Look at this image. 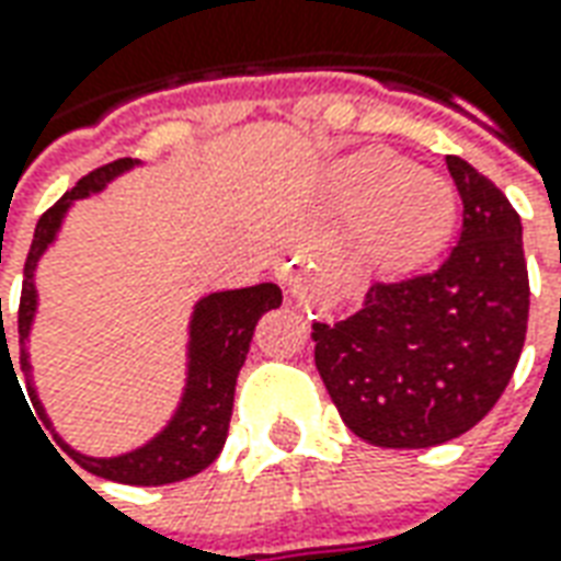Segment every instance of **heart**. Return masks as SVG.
<instances>
[{
    "label": "heart",
    "mask_w": 561,
    "mask_h": 561,
    "mask_svg": "<svg viewBox=\"0 0 561 561\" xmlns=\"http://www.w3.org/2000/svg\"><path fill=\"white\" fill-rule=\"evenodd\" d=\"M343 199L362 206L355 237L379 270H407L440 252L456 227V194L440 175L407 170L389 151L364 154L348 167Z\"/></svg>",
    "instance_id": "obj_1"
}]
</instances>
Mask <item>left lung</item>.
<instances>
[{"mask_svg":"<svg viewBox=\"0 0 561 561\" xmlns=\"http://www.w3.org/2000/svg\"><path fill=\"white\" fill-rule=\"evenodd\" d=\"M461 237L431 273L376 282L364 307L312 324L316 367L352 434L386 449L461 437L507 389L528 324L523 225L511 199L461 158H446Z\"/></svg>","mask_w":561,"mask_h":561,"instance_id":"8db88e82","label":"left lung"}]
</instances>
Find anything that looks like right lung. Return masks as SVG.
Instances as JSON below:
<instances>
[{
    "instance_id": "1",
    "label": "right lung",
    "mask_w": 561,
    "mask_h": 561,
    "mask_svg": "<svg viewBox=\"0 0 561 561\" xmlns=\"http://www.w3.org/2000/svg\"><path fill=\"white\" fill-rule=\"evenodd\" d=\"M139 160H115L105 163L100 170L84 175L72 191H66L48 213L38 218L35 225L33 245L23 264V291H21V309H18V331H21V367L23 374L30 376V352H26V340L33 331L35 309H38V294H35V267L42 261V254L48 252V245L57 240L62 218L72 209L76 199H84L90 194H100L108 182H115L117 175L133 170ZM282 304L279 285L273 282H261L252 288H237V291H215L199 297L191 312V324H187V379L182 401L175 407V413L167 422V428L154 434L148 444L130 453H121L112 458H93L78 453L62 440L60 434L50 425L45 407L35 394L33 379H30V401H33L38 419L54 431V440L62 446L69 456L76 458L84 471L115 480V483L127 485H167L187 480L194 473L206 471L213 465L218 453L225 449L227 428H230V413H233V391H237V376L240 367L245 364L249 355V343H252L254 324L257 319L276 309ZM0 321H2V300H0ZM0 355H8V340L2 334ZM14 370V364H11ZM18 379V374H14ZM21 386V382H18ZM35 419V422H38ZM42 428V425H38ZM45 434V431H42ZM48 437V434H45ZM66 461V458H62Z\"/></svg>"
}]
</instances>
